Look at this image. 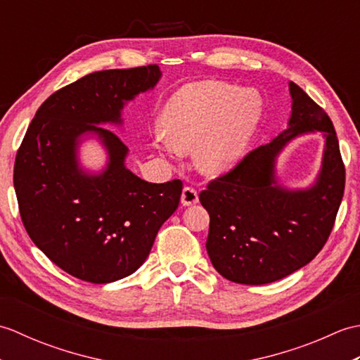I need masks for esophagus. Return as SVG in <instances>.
I'll list each match as a JSON object with an SVG mask.
<instances>
[{
	"mask_svg": "<svg viewBox=\"0 0 360 360\" xmlns=\"http://www.w3.org/2000/svg\"><path fill=\"white\" fill-rule=\"evenodd\" d=\"M200 201V196H198V190L193 187H184L182 190V196H181V202L182 205H192Z\"/></svg>",
	"mask_w": 360,
	"mask_h": 360,
	"instance_id": "34e87169",
	"label": "esophagus"
}]
</instances>
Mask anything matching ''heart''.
<instances>
[{"label":"heart","instance_id":"obj_1","mask_svg":"<svg viewBox=\"0 0 360 360\" xmlns=\"http://www.w3.org/2000/svg\"><path fill=\"white\" fill-rule=\"evenodd\" d=\"M257 119L252 94L221 82L195 83L168 101L156 145L167 153L198 148L196 162L204 173H223L243 156Z\"/></svg>","mask_w":360,"mask_h":360}]
</instances>
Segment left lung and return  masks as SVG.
I'll return each mask as SVG.
<instances>
[{
    "label": "left lung",
    "mask_w": 360,
    "mask_h": 360,
    "mask_svg": "<svg viewBox=\"0 0 360 360\" xmlns=\"http://www.w3.org/2000/svg\"><path fill=\"white\" fill-rule=\"evenodd\" d=\"M289 91L292 114L286 131L249 151L200 193L210 215V262L224 278L241 285L277 281L314 259L330 238L345 190V165L330 116L294 82ZM311 131L327 137L323 170L311 189L289 193L274 182V158L290 139Z\"/></svg>",
    "instance_id": "left-lung-1"
}]
</instances>
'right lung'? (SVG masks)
<instances>
[{
  "instance_id": "obj_1",
  "label": "right lung",
  "mask_w": 360,
  "mask_h": 360,
  "mask_svg": "<svg viewBox=\"0 0 360 360\" xmlns=\"http://www.w3.org/2000/svg\"><path fill=\"white\" fill-rule=\"evenodd\" d=\"M159 79L158 65L85 75L46 98L17 151L13 187L26 232L75 278L103 285L131 275L178 209L182 181L151 184L137 178L124 165V141L96 125L120 124L124 102ZM83 132H96L109 151L102 175L88 176L77 165Z\"/></svg>"
}]
</instances>
